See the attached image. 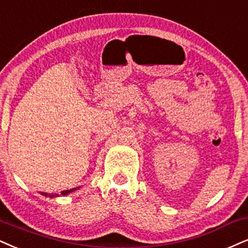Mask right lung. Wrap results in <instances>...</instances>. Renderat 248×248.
I'll return each instance as SVG.
<instances>
[{
    "instance_id": "1",
    "label": "right lung",
    "mask_w": 248,
    "mask_h": 248,
    "mask_svg": "<svg viewBox=\"0 0 248 248\" xmlns=\"http://www.w3.org/2000/svg\"><path fill=\"white\" fill-rule=\"evenodd\" d=\"M79 187H76V188H71V189H65V191H62L61 192V194L59 193H46V192H41V195H44L46 198H57V197H63V195H68L71 193V192H75L77 191Z\"/></svg>"
}]
</instances>
